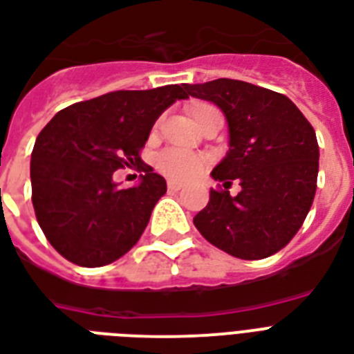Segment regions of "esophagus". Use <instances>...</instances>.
<instances>
[{"label": "esophagus", "mask_w": 354, "mask_h": 354, "mask_svg": "<svg viewBox=\"0 0 354 354\" xmlns=\"http://www.w3.org/2000/svg\"><path fill=\"white\" fill-rule=\"evenodd\" d=\"M183 183H179V180H168V190L171 192H179L180 188H183Z\"/></svg>", "instance_id": "obj_1"}]
</instances>
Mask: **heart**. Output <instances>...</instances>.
<instances>
[{
    "instance_id": "obj_1",
    "label": "heart",
    "mask_w": 354,
    "mask_h": 354,
    "mask_svg": "<svg viewBox=\"0 0 354 354\" xmlns=\"http://www.w3.org/2000/svg\"><path fill=\"white\" fill-rule=\"evenodd\" d=\"M207 109H214L212 105H196L192 114L196 116L199 112L207 111ZM158 171H162L164 175H168L171 179H190L196 177L197 174H201L203 169L210 164V157L208 155H201V153H192L180 147H166L158 153L155 158Z\"/></svg>"
}]
</instances>
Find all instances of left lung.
I'll return each instance as SVG.
<instances>
[{
	"label": "left lung",
	"instance_id": "8db88e82",
	"mask_svg": "<svg viewBox=\"0 0 354 354\" xmlns=\"http://www.w3.org/2000/svg\"><path fill=\"white\" fill-rule=\"evenodd\" d=\"M197 100L212 101L225 114L229 151L212 177L242 190H210L194 218L203 238L243 260L281 251L299 231L316 196L319 147L303 112L286 95L236 79L185 84Z\"/></svg>",
	"mask_w": 354,
	"mask_h": 354
}]
</instances>
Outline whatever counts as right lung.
I'll list each match as a JSON object with an SVG mask.
<instances>
[{
  "label": "right lung",
  "mask_w": 354,
  "mask_h": 354,
  "mask_svg": "<svg viewBox=\"0 0 354 354\" xmlns=\"http://www.w3.org/2000/svg\"><path fill=\"white\" fill-rule=\"evenodd\" d=\"M186 97L185 84L118 90L66 106L40 131L31 153L32 207L66 260L100 268L138 242L166 194L164 177L140 151L157 118ZM122 167L145 171L138 187L117 188L111 174Z\"/></svg>",
  "instance_id": "obj_1"
}]
</instances>
